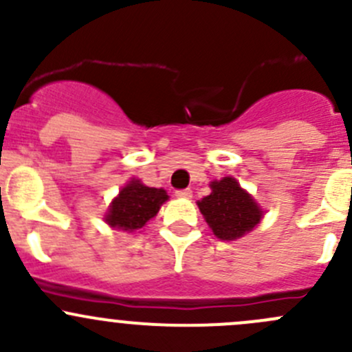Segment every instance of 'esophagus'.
<instances>
[{
    "label": "esophagus",
    "mask_w": 352,
    "mask_h": 352,
    "mask_svg": "<svg viewBox=\"0 0 352 352\" xmlns=\"http://www.w3.org/2000/svg\"><path fill=\"white\" fill-rule=\"evenodd\" d=\"M175 196H177V197H182V199H190V197H192V190H190V189L177 190Z\"/></svg>",
    "instance_id": "34e87169"
}]
</instances>
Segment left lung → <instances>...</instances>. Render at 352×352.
<instances>
[{
    "label": "left lung",
    "instance_id": "obj_1",
    "mask_svg": "<svg viewBox=\"0 0 352 352\" xmlns=\"http://www.w3.org/2000/svg\"><path fill=\"white\" fill-rule=\"evenodd\" d=\"M211 194L197 202L199 211L219 240H236L261 223L262 211L233 177L209 184Z\"/></svg>",
    "mask_w": 352,
    "mask_h": 352
}]
</instances>
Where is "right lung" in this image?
<instances>
[{
    "mask_svg": "<svg viewBox=\"0 0 352 352\" xmlns=\"http://www.w3.org/2000/svg\"><path fill=\"white\" fill-rule=\"evenodd\" d=\"M166 199L168 194L163 189L148 187L133 179L119 190V196L109 206L105 223L112 228L133 233L155 218Z\"/></svg>",
    "mask_w": 352,
    "mask_h": 352,
    "instance_id": "add662e5",
    "label": "right lung"
}]
</instances>
